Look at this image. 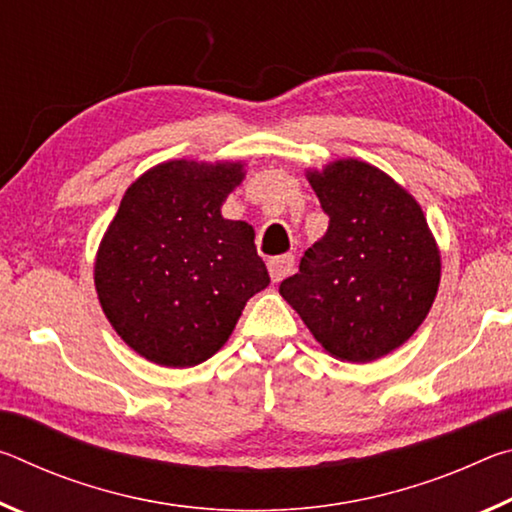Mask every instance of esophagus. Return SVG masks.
Masks as SVG:
<instances>
[{
    "instance_id": "esophagus-1",
    "label": "esophagus",
    "mask_w": 512,
    "mask_h": 512,
    "mask_svg": "<svg viewBox=\"0 0 512 512\" xmlns=\"http://www.w3.org/2000/svg\"><path fill=\"white\" fill-rule=\"evenodd\" d=\"M293 264H296V259H293V255H282V257L268 259V273H271V280L273 282H280L282 277H287L291 273Z\"/></svg>"
}]
</instances>
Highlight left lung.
<instances>
[{"label": "left lung", "instance_id": "obj_1", "mask_svg": "<svg viewBox=\"0 0 512 512\" xmlns=\"http://www.w3.org/2000/svg\"><path fill=\"white\" fill-rule=\"evenodd\" d=\"M327 214L282 298L336 359L368 363L409 339L436 298L440 255L411 194L359 160L309 173Z\"/></svg>", "mask_w": 512, "mask_h": 512}]
</instances>
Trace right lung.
Returning <instances> with one entry per match:
<instances>
[{
    "mask_svg": "<svg viewBox=\"0 0 512 512\" xmlns=\"http://www.w3.org/2000/svg\"><path fill=\"white\" fill-rule=\"evenodd\" d=\"M241 178V164L176 160L121 198L94 284L110 325L149 361L189 368L210 359L271 282L253 228L221 216Z\"/></svg>",
    "mask_w": 512,
    "mask_h": 512,
    "instance_id": "add662e5",
    "label": "right lung"
}]
</instances>
